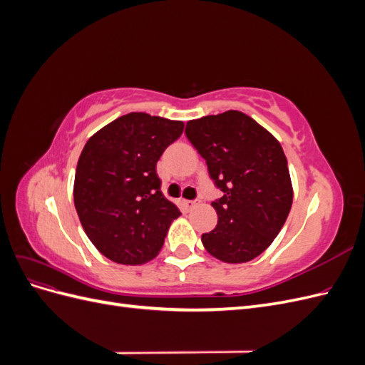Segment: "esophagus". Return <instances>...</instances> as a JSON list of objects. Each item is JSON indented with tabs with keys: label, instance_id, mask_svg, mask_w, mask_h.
Segmentation results:
<instances>
[{
	"label": "esophagus",
	"instance_id": "34e87169",
	"mask_svg": "<svg viewBox=\"0 0 365 365\" xmlns=\"http://www.w3.org/2000/svg\"><path fill=\"white\" fill-rule=\"evenodd\" d=\"M181 205L184 207V210H187V212H189V210H192V208H195V207L197 205V202H196V201H187V200H182V201H181Z\"/></svg>",
	"mask_w": 365,
	"mask_h": 365
}]
</instances>
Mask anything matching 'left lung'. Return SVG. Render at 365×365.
<instances>
[{
    "label": "left lung",
    "mask_w": 365,
    "mask_h": 365,
    "mask_svg": "<svg viewBox=\"0 0 365 365\" xmlns=\"http://www.w3.org/2000/svg\"><path fill=\"white\" fill-rule=\"evenodd\" d=\"M185 135L224 192L212 202L217 225L201 240L224 263H245L280 233L292 205L288 160L279 140L250 115L230 109L187 121Z\"/></svg>",
    "instance_id": "obj_1"
}]
</instances>
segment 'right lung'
I'll list each match as a JSON object with an SVG mask.
<instances>
[{"instance_id": "right-lung-1", "label": "right lung", "mask_w": 365, "mask_h": 365, "mask_svg": "<svg viewBox=\"0 0 365 365\" xmlns=\"http://www.w3.org/2000/svg\"><path fill=\"white\" fill-rule=\"evenodd\" d=\"M182 130L180 120L129 113L86 141L76 168L74 205L88 239L109 260L134 267L158 256L181 213L163 195L155 168Z\"/></svg>"}]
</instances>
